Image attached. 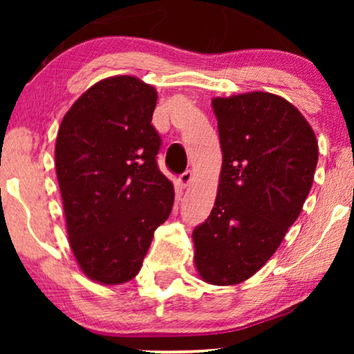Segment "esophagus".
<instances>
[{
    "label": "esophagus",
    "mask_w": 354,
    "mask_h": 354,
    "mask_svg": "<svg viewBox=\"0 0 354 354\" xmlns=\"http://www.w3.org/2000/svg\"><path fill=\"white\" fill-rule=\"evenodd\" d=\"M192 180H193V174H192V171H187V172H183L180 177H178V185H180L182 188H185L190 185Z\"/></svg>",
    "instance_id": "34e87169"
}]
</instances>
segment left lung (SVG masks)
I'll use <instances>...</instances> for the list:
<instances>
[{
	"mask_svg": "<svg viewBox=\"0 0 354 354\" xmlns=\"http://www.w3.org/2000/svg\"><path fill=\"white\" fill-rule=\"evenodd\" d=\"M222 149L214 207L193 230L195 266L212 285L254 275L298 219L319 148L303 114L282 96L250 91L212 100Z\"/></svg>",
	"mask_w": 354,
	"mask_h": 354,
	"instance_id": "8db88e82",
	"label": "left lung"
}]
</instances>
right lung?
<instances>
[{
  "label": "right lung",
  "mask_w": 354,
  "mask_h": 354,
  "mask_svg": "<svg viewBox=\"0 0 354 354\" xmlns=\"http://www.w3.org/2000/svg\"><path fill=\"white\" fill-rule=\"evenodd\" d=\"M156 101L154 86L137 77H109L72 104L57 130L69 245L82 272L103 285L138 274L154 230L172 211L174 185L156 162Z\"/></svg>",
  "instance_id": "1"
}]
</instances>
